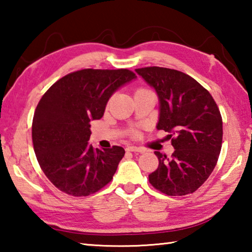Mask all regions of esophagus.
Listing matches in <instances>:
<instances>
[{"label":"esophagus","mask_w":252,"mask_h":252,"mask_svg":"<svg viewBox=\"0 0 252 252\" xmlns=\"http://www.w3.org/2000/svg\"><path fill=\"white\" fill-rule=\"evenodd\" d=\"M126 151H130V152H139V153H143V152H144V149L131 146V147H127V148H126Z\"/></svg>","instance_id":"1"}]
</instances>
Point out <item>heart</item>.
Returning <instances> with one entry per match:
<instances>
[{"instance_id":"1","label":"heart","mask_w":252,"mask_h":252,"mask_svg":"<svg viewBox=\"0 0 252 252\" xmlns=\"http://www.w3.org/2000/svg\"><path fill=\"white\" fill-rule=\"evenodd\" d=\"M144 91H150V90H148V89H146V88H138L135 90V93H138V92H144ZM132 134L133 135H138V131L136 130H133L132 131Z\"/></svg>"}]
</instances>
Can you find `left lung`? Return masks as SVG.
Masks as SVG:
<instances>
[{
  "label": "left lung",
  "mask_w": 252,
  "mask_h": 252,
  "mask_svg": "<svg viewBox=\"0 0 252 252\" xmlns=\"http://www.w3.org/2000/svg\"><path fill=\"white\" fill-rule=\"evenodd\" d=\"M160 100L157 129L169 132L171 157L156 151L159 167L149 174L153 188L167 195H186L212 173L222 146V118L212 95L181 71L160 66L135 69Z\"/></svg>",
  "instance_id": "1"
}]
</instances>
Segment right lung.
Returning <instances> with one entry per match:
<instances>
[{"label": "right lung", "instance_id": "obj_1", "mask_svg": "<svg viewBox=\"0 0 252 252\" xmlns=\"http://www.w3.org/2000/svg\"><path fill=\"white\" fill-rule=\"evenodd\" d=\"M135 78L127 69H83L58 80L41 97L32 122L34 152L62 192L88 197L112 180L125 149L89 146L90 122L102 118L117 89Z\"/></svg>", "mask_w": 252, "mask_h": 252}]
</instances>
